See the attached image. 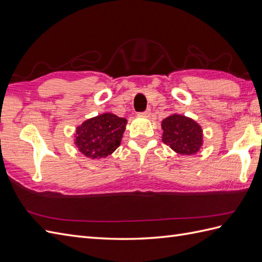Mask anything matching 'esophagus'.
<instances>
[{"mask_svg": "<svg viewBox=\"0 0 262 262\" xmlns=\"http://www.w3.org/2000/svg\"><path fill=\"white\" fill-rule=\"evenodd\" d=\"M137 115H138L139 117H149V115H150V111H149V110H147V111H145V112L138 113Z\"/></svg>", "mask_w": 262, "mask_h": 262, "instance_id": "esophagus-1", "label": "esophagus"}]
</instances>
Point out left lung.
I'll list each match as a JSON object with an SVG mask.
<instances>
[{"instance_id":"1","label":"left lung","mask_w":262,"mask_h":262,"mask_svg":"<svg viewBox=\"0 0 262 262\" xmlns=\"http://www.w3.org/2000/svg\"><path fill=\"white\" fill-rule=\"evenodd\" d=\"M163 142L180 155H193L203 146V129L195 120L178 114L165 118L162 123Z\"/></svg>"}]
</instances>
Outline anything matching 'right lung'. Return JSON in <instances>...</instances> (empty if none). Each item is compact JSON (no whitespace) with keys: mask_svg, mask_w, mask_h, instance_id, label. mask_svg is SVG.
<instances>
[{"mask_svg":"<svg viewBox=\"0 0 262 262\" xmlns=\"http://www.w3.org/2000/svg\"><path fill=\"white\" fill-rule=\"evenodd\" d=\"M126 118L104 113L77 126L74 144L84 156L105 158L117 149L126 128Z\"/></svg>","mask_w":262,"mask_h":262,"instance_id":"obj_1","label":"right lung"}]
</instances>
